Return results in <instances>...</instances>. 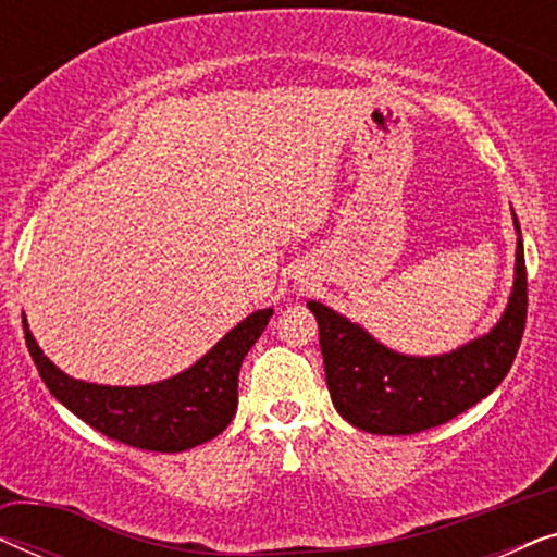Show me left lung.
Wrapping results in <instances>:
<instances>
[{
  "mask_svg": "<svg viewBox=\"0 0 557 557\" xmlns=\"http://www.w3.org/2000/svg\"><path fill=\"white\" fill-rule=\"evenodd\" d=\"M517 233L515 281L507 307L490 332L451 352L406 355L322 301H307L319 324L326 387L337 413L377 436H408L451 421L476 406L512 368L528 317L522 231Z\"/></svg>",
  "mask_w": 557,
  "mask_h": 557,
  "instance_id": "8db88e82",
  "label": "left lung"
}]
</instances>
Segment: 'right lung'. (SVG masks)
<instances>
[{
  "label": "right lung",
  "mask_w": 557,
  "mask_h": 557,
  "mask_svg": "<svg viewBox=\"0 0 557 557\" xmlns=\"http://www.w3.org/2000/svg\"><path fill=\"white\" fill-rule=\"evenodd\" d=\"M271 317V307L253 311L187 370L149 385H98L71 377L42 352L25 314L22 326L42 383L71 413L126 446L180 454L215 438L233 421L240 364Z\"/></svg>",
  "instance_id": "obj_1"
}]
</instances>
